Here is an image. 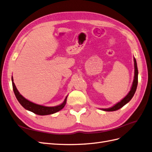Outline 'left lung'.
Instances as JSON below:
<instances>
[{"label": "left lung", "instance_id": "obj_1", "mask_svg": "<svg viewBox=\"0 0 152 152\" xmlns=\"http://www.w3.org/2000/svg\"><path fill=\"white\" fill-rule=\"evenodd\" d=\"M134 68H135V71H134V79L133 81L131 90H130L129 94L120 102H118L116 104H115V106H113L110 108H108V109H102V110L106 111H113L118 110L131 100V99L132 98L134 94L136 92L137 83H138V70H137L136 60L135 58H134Z\"/></svg>", "mask_w": 152, "mask_h": 152}]
</instances>
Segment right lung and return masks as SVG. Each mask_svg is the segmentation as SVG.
<instances>
[{
    "label": "right lung",
    "mask_w": 152,
    "mask_h": 152,
    "mask_svg": "<svg viewBox=\"0 0 152 152\" xmlns=\"http://www.w3.org/2000/svg\"><path fill=\"white\" fill-rule=\"evenodd\" d=\"M12 88H13V91L15 96L17 99V100L20 103V104L25 109L27 110L28 111H32L34 113L39 115H51L55 113H57L61 110L62 108L65 106L67 101V97L65 99L64 102L59 106H55V107H46L44 106L36 104L32 102H30L28 100H27L25 98H24L22 95H21L19 92L17 90L16 86L13 82V79L12 77Z\"/></svg>",
    "instance_id": "right-lung-1"
}]
</instances>
